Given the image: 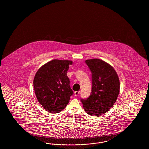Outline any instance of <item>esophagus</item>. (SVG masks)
<instances>
[{
	"label": "esophagus",
	"mask_w": 149,
	"mask_h": 149,
	"mask_svg": "<svg viewBox=\"0 0 149 149\" xmlns=\"http://www.w3.org/2000/svg\"><path fill=\"white\" fill-rule=\"evenodd\" d=\"M79 93H80V91H76L74 92L75 96H78V95L79 94Z\"/></svg>",
	"instance_id": "obj_1"
}]
</instances>
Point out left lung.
Wrapping results in <instances>:
<instances>
[{
  "instance_id": "1",
  "label": "left lung",
  "mask_w": 149,
  "mask_h": 149,
  "mask_svg": "<svg viewBox=\"0 0 149 149\" xmlns=\"http://www.w3.org/2000/svg\"><path fill=\"white\" fill-rule=\"evenodd\" d=\"M85 63L92 72V92L88 98L80 100L87 113L100 116L108 112L117 100L119 78L113 68L102 60H87Z\"/></svg>"
}]
</instances>
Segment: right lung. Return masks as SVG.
Masks as SVG:
<instances>
[{"label":"right lung","mask_w":149,"mask_h":149,"mask_svg":"<svg viewBox=\"0 0 149 149\" xmlns=\"http://www.w3.org/2000/svg\"><path fill=\"white\" fill-rule=\"evenodd\" d=\"M72 62L53 60L41 66L36 74L33 87L38 102L47 112L63 111L74 94L67 71Z\"/></svg>","instance_id":"obj_1"}]
</instances>
